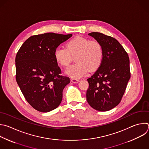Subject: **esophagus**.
Returning a JSON list of instances; mask_svg holds the SVG:
<instances>
[{
    "label": "esophagus",
    "mask_w": 149,
    "mask_h": 149,
    "mask_svg": "<svg viewBox=\"0 0 149 149\" xmlns=\"http://www.w3.org/2000/svg\"><path fill=\"white\" fill-rule=\"evenodd\" d=\"M71 81L73 83H78L79 82V79H75V78H71Z\"/></svg>",
    "instance_id": "1"
}]
</instances>
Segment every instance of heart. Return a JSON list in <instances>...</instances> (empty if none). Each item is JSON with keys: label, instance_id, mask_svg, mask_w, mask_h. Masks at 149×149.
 Masks as SVG:
<instances>
[{"label": "heart", "instance_id": "heart-1", "mask_svg": "<svg viewBox=\"0 0 149 149\" xmlns=\"http://www.w3.org/2000/svg\"><path fill=\"white\" fill-rule=\"evenodd\" d=\"M56 62L62 67H67L75 57L77 62L65 71L72 78H79L88 70L93 71L102 64L104 58V48L102 44L96 40L77 36L70 40L66 48L58 47L54 51Z\"/></svg>", "mask_w": 149, "mask_h": 149}]
</instances>
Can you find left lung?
I'll return each instance as SVG.
<instances>
[{
    "instance_id": "8db88e82",
    "label": "left lung",
    "mask_w": 149,
    "mask_h": 149,
    "mask_svg": "<svg viewBox=\"0 0 149 149\" xmlns=\"http://www.w3.org/2000/svg\"><path fill=\"white\" fill-rule=\"evenodd\" d=\"M88 35L102 44L104 58L97 71L87 79L86 100L94 109L108 111L120 102L125 92L130 78L129 58L122 45L113 37L98 32Z\"/></svg>"
}]
</instances>
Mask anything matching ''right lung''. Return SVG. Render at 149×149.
<instances>
[{"mask_svg":"<svg viewBox=\"0 0 149 149\" xmlns=\"http://www.w3.org/2000/svg\"><path fill=\"white\" fill-rule=\"evenodd\" d=\"M72 36L47 33L31 36L16 54L17 83L27 102L39 112L54 110L61 102L63 89L70 79L61 75L54 53Z\"/></svg>","mask_w":149,"mask_h":149,"instance_id":"1","label":"right lung"}]
</instances>
